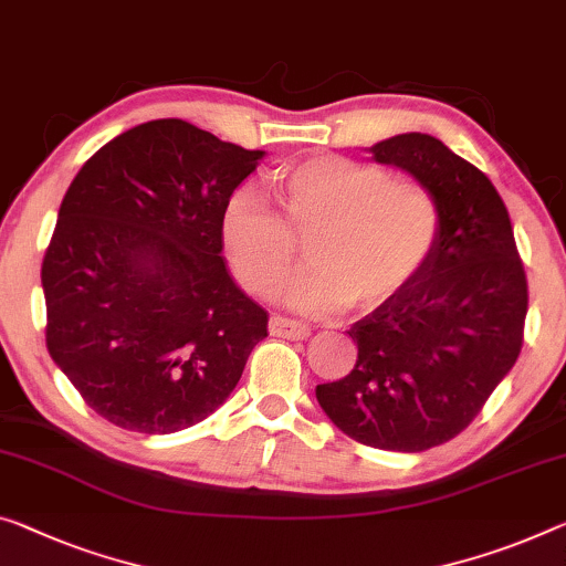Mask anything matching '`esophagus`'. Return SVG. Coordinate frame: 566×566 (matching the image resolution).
<instances>
[{"instance_id": "1", "label": "esophagus", "mask_w": 566, "mask_h": 566, "mask_svg": "<svg viewBox=\"0 0 566 566\" xmlns=\"http://www.w3.org/2000/svg\"><path fill=\"white\" fill-rule=\"evenodd\" d=\"M271 328L273 336H283V338H293V342H298V338H308L311 336V326L303 324V321H295V318H285V316H271Z\"/></svg>"}]
</instances>
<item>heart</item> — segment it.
Wrapping results in <instances>:
<instances>
[{"label": "heart", "instance_id": "b5f03b06", "mask_svg": "<svg viewBox=\"0 0 566 566\" xmlns=\"http://www.w3.org/2000/svg\"><path fill=\"white\" fill-rule=\"evenodd\" d=\"M275 189L281 214L250 189L230 197L222 245L240 281L271 295L298 258L295 240L306 242L311 265L285 289L298 311L379 306L422 271L438 242V197L377 164L311 156L277 171Z\"/></svg>", "mask_w": 566, "mask_h": 566}]
</instances>
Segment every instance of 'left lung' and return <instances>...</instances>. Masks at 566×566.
I'll return each instance as SVG.
<instances>
[{"label": "left lung", "instance_id": "obj_1", "mask_svg": "<svg viewBox=\"0 0 566 566\" xmlns=\"http://www.w3.org/2000/svg\"><path fill=\"white\" fill-rule=\"evenodd\" d=\"M371 154L438 197L440 234L422 271L346 332L354 369L316 399L361 446L420 453L463 432L516 364L528 285L506 205L481 169L428 134Z\"/></svg>", "mask_w": 566, "mask_h": 566}]
</instances>
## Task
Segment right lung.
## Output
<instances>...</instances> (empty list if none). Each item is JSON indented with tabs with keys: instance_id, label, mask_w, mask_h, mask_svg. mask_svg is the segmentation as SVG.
I'll return each mask as SVG.
<instances>
[{
	"instance_id": "add662e5",
	"label": "right lung",
	"mask_w": 566,
	"mask_h": 566,
	"mask_svg": "<svg viewBox=\"0 0 566 566\" xmlns=\"http://www.w3.org/2000/svg\"><path fill=\"white\" fill-rule=\"evenodd\" d=\"M263 151L181 118L128 128L75 174L45 260V342L85 405L167 434L212 415L268 336L222 258V210Z\"/></svg>"
}]
</instances>
